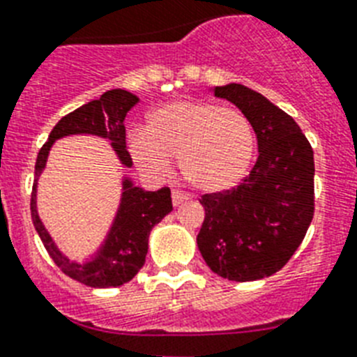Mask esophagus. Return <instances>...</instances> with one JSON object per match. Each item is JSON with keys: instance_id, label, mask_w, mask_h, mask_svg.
I'll use <instances>...</instances> for the list:
<instances>
[{"instance_id": "34e87169", "label": "esophagus", "mask_w": 357, "mask_h": 357, "mask_svg": "<svg viewBox=\"0 0 357 357\" xmlns=\"http://www.w3.org/2000/svg\"><path fill=\"white\" fill-rule=\"evenodd\" d=\"M189 200V195H185L181 190H172V204L174 206H179V204H183V202Z\"/></svg>"}]
</instances>
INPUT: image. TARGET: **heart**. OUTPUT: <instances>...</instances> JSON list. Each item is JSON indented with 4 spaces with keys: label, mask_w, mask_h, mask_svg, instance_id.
<instances>
[{
    "label": "heart",
    "mask_w": 357,
    "mask_h": 357,
    "mask_svg": "<svg viewBox=\"0 0 357 357\" xmlns=\"http://www.w3.org/2000/svg\"><path fill=\"white\" fill-rule=\"evenodd\" d=\"M133 161L150 176L165 178L172 157L190 185L206 192L231 189L248 172L255 139L250 120L218 103L174 102L150 114L146 131L128 140Z\"/></svg>",
    "instance_id": "b5f03b06"
}]
</instances>
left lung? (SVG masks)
<instances>
[{"mask_svg": "<svg viewBox=\"0 0 357 357\" xmlns=\"http://www.w3.org/2000/svg\"><path fill=\"white\" fill-rule=\"evenodd\" d=\"M250 120L259 155L234 189L202 195L196 241L215 274L234 282L272 276L293 257L315 213L313 148L298 123L248 86H217Z\"/></svg>", "mask_w": 357, "mask_h": 357, "instance_id": "8db88e82", "label": "left lung"}]
</instances>
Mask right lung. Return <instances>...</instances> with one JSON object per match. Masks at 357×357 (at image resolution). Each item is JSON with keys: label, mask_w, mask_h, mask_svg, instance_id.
<instances>
[{"label": "right lung", "mask_w": 357, "mask_h": 357, "mask_svg": "<svg viewBox=\"0 0 357 357\" xmlns=\"http://www.w3.org/2000/svg\"><path fill=\"white\" fill-rule=\"evenodd\" d=\"M137 102L139 98L131 92L113 89L105 92L100 100H92L83 107L63 116L52 129L50 139L36 155V178L40 176L42 168L46 167L47 153L53 142L61 137L75 133H92L98 137H105L113 142L120 161L126 167H131V155L126 150L123 119ZM170 211H172V198H170L168 187L151 192L140 187H133L126 179L120 211L109 234L107 243L103 244L96 259L85 265H77V263H70L59 252L36 215V181L33 183V192H31V218L35 224L36 234L40 235V241L44 243V248L66 276L85 283L89 287H119L122 283L129 282L144 265L151 228L157 222H161Z\"/></svg>", "instance_id": "right-lung-1"}]
</instances>
